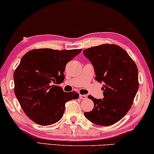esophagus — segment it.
Masks as SVG:
<instances>
[{
  "mask_svg": "<svg viewBox=\"0 0 154 154\" xmlns=\"http://www.w3.org/2000/svg\"><path fill=\"white\" fill-rule=\"evenodd\" d=\"M79 98L81 99H86L87 98V96L85 94H80L79 95Z\"/></svg>",
  "mask_w": 154,
  "mask_h": 154,
  "instance_id": "esophagus-1",
  "label": "esophagus"
}]
</instances>
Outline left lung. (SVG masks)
<instances>
[{
	"mask_svg": "<svg viewBox=\"0 0 154 154\" xmlns=\"http://www.w3.org/2000/svg\"><path fill=\"white\" fill-rule=\"evenodd\" d=\"M83 53L103 83V99L88 96L94 102L86 118L99 125L108 126L120 121L128 113L138 90V72L135 62L126 51L115 45H102L87 48Z\"/></svg>",
	"mask_w": 154,
	"mask_h": 154,
	"instance_id": "obj_1",
	"label": "left lung"
}]
</instances>
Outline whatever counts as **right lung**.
<instances>
[{"mask_svg": "<svg viewBox=\"0 0 154 154\" xmlns=\"http://www.w3.org/2000/svg\"><path fill=\"white\" fill-rule=\"evenodd\" d=\"M82 49L40 48L29 51L14 72V92L21 108L38 125L54 124L62 118L65 103L79 98L75 91L65 92L55 82H64L66 65Z\"/></svg>", "mask_w": 154, "mask_h": 154, "instance_id": "obj_1", "label": "right lung"}]
</instances>
